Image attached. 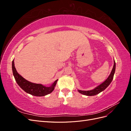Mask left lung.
I'll use <instances>...</instances> for the list:
<instances>
[{
  "mask_svg": "<svg viewBox=\"0 0 131 131\" xmlns=\"http://www.w3.org/2000/svg\"><path fill=\"white\" fill-rule=\"evenodd\" d=\"M115 66H116V63L114 61V64L113 69L112 70V72H111L109 77L107 78L106 80L103 82L102 84L97 86V88H95L94 89L90 91H81V90H78L79 92L80 93L82 94L86 95V96H94V95H96L98 93L101 92L102 91H104L107 87H108L111 82L112 81L113 78H114V75L115 73Z\"/></svg>",
  "mask_w": 131,
  "mask_h": 131,
  "instance_id": "obj_1",
  "label": "left lung"
}]
</instances>
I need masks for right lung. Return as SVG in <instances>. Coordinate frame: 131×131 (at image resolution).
<instances>
[{"label": "right lung", "instance_id": "obj_1", "mask_svg": "<svg viewBox=\"0 0 131 131\" xmlns=\"http://www.w3.org/2000/svg\"><path fill=\"white\" fill-rule=\"evenodd\" d=\"M12 69H13V75L15 80L17 82V84L25 92L33 96L38 97L44 96L51 93L53 91L54 86H56L58 80H56L49 87H45L41 84H34V83L29 82L23 78L17 73L15 67L14 60L12 62Z\"/></svg>", "mask_w": 131, "mask_h": 131}]
</instances>
